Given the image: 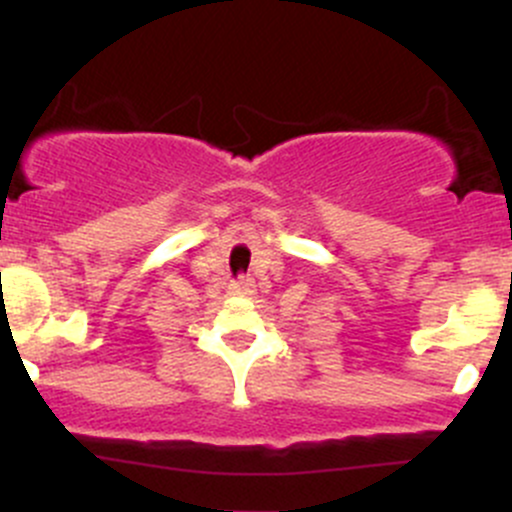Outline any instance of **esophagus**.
Returning a JSON list of instances; mask_svg holds the SVG:
<instances>
[{"instance_id": "34e87169", "label": "esophagus", "mask_w": 512, "mask_h": 512, "mask_svg": "<svg viewBox=\"0 0 512 512\" xmlns=\"http://www.w3.org/2000/svg\"><path fill=\"white\" fill-rule=\"evenodd\" d=\"M230 292H235V294H255V280H250V277H240V280L230 282Z\"/></svg>"}]
</instances>
